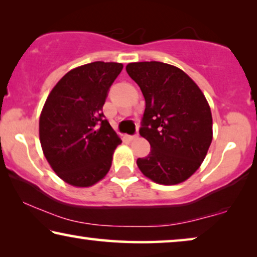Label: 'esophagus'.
<instances>
[{
    "label": "esophagus",
    "instance_id": "34e87169",
    "mask_svg": "<svg viewBox=\"0 0 257 257\" xmlns=\"http://www.w3.org/2000/svg\"><path fill=\"white\" fill-rule=\"evenodd\" d=\"M129 137V140L130 141H135L136 139H139V135H137V134H135V135H133V136H128Z\"/></svg>",
    "mask_w": 257,
    "mask_h": 257
}]
</instances>
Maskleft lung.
Instances as JSON below:
<instances>
[{"label": "left lung", "mask_w": 257, "mask_h": 257, "mask_svg": "<svg viewBox=\"0 0 257 257\" xmlns=\"http://www.w3.org/2000/svg\"><path fill=\"white\" fill-rule=\"evenodd\" d=\"M146 100L141 136L150 153L137 166L147 178L176 185L200 168L213 139L209 104L198 85L180 68L161 61L125 66Z\"/></svg>", "instance_id": "1"}]
</instances>
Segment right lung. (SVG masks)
I'll return each mask as SVG.
<instances>
[{
  "instance_id": "obj_1",
  "label": "right lung",
  "mask_w": 257,
  "mask_h": 257,
  "mask_svg": "<svg viewBox=\"0 0 257 257\" xmlns=\"http://www.w3.org/2000/svg\"><path fill=\"white\" fill-rule=\"evenodd\" d=\"M121 63L94 61L68 71L50 92L41 116L39 141L56 175L75 187H89L109 171L122 143L103 118L107 92Z\"/></svg>"
}]
</instances>
